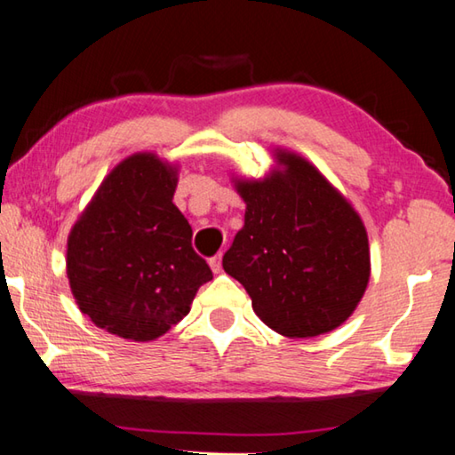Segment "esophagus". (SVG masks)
<instances>
[{
	"mask_svg": "<svg viewBox=\"0 0 455 455\" xmlns=\"http://www.w3.org/2000/svg\"><path fill=\"white\" fill-rule=\"evenodd\" d=\"M210 266H212V270H213V274H220V272H221V254H218V256H213V258L210 259Z\"/></svg>",
	"mask_w": 455,
	"mask_h": 455,
	"instance_id": "1",
	"label": "esophagus"
}]
</instances>
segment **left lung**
Returning <instances> with one entry per match:
<instances>
[{
  "mask_svg": "<svg viewBox=\"0 0 455 455\" xmlns=\"http://www.w3.org/2000/svg\"><path fill=\"white\" fill-rule=\"evenodd\" d=\"M274 161L264 179H234L245 215L223 270L272 331L318 337L345 323L367 290V229L310 161L286 148H276Z\"/></svg>",
  "mask_w": 455,
  "mask_h": 455,
  "instance_id": "1",
  "label": "left lung"
}]
</instances>
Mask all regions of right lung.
I'll return each instance as SVG.
<instances>
[{"mask_svg":"<svg viewBox=\"0 0 455 455\" xmlns=\"http://www.w3.org/2000/svg\"><path fill=\"white\" fill-rule=\"evenodd\" d=\"M177 171L155 153L131 155L104 177L70 229L72 294L80 312L116 337L159 339L213 278L173 204Z\"/></svg>","mask_w":455,"mask_h":455,"instance_id":"right-lung-1","label":"right lung"}]
</instances>
